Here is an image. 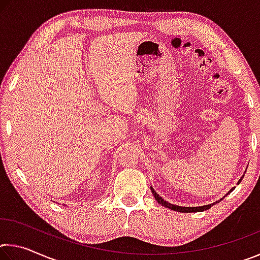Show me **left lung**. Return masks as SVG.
<instances>
[{
  "instance_id": "obj_1",
  "label": "left lung",
  "mask_w": 260,
  "mask_h": 260,
  "mask_svg": "<svg viewBox=\"0 0 260 260\" xmlns=\"http://www.w3.org/2000/svg\"><path fill=\"white\" fill-rule=\"evenodd\" d=\"M241 180H242V178L240 179L239 183L241 182ZM150 189H151V192L153 193V196H155V199H156V201L158 202V203L161 204L162 206H165V208H167V209L178 211V212H186V213H188V212H202V211L209 210V209L211 208V206H213L214 204L219 203V201H218V202H214V203H212V204H208V205H203V206H193V208H188V206H179V205L171 204V203H169V202L164 201V199H162V197H160V196L158 195V193L155 191V189H153L152 187H150ZM234 189H235V187L232 188L231 190L228 191V193L232 192L233 190H234ZM221 200H222V199H221Z\"/></svg>"
}]
</instances>
